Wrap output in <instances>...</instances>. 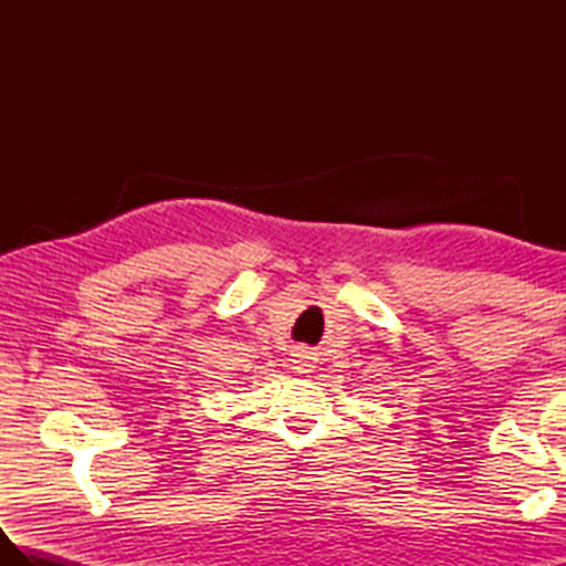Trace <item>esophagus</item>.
Wrapping results in <instances>:
<instances>
[{
  "mask_svg": "<svg viewBox=\"0 0 566 566\" xmlns=\"http://www.w3.org/2000/svg\"><path fill=\"white\" fill-rule=\"evenodd\" d=\"M292 357H294V359H292V363H294V369L304 371V375H306V371L314 369V357H311L306 350H296Z\"/></svg>",
  "mask_w": 566,
  "mask_h": 566,
  "instance_id": "esophagus-1",
  "label": "esophagus"
}]
</instances>
